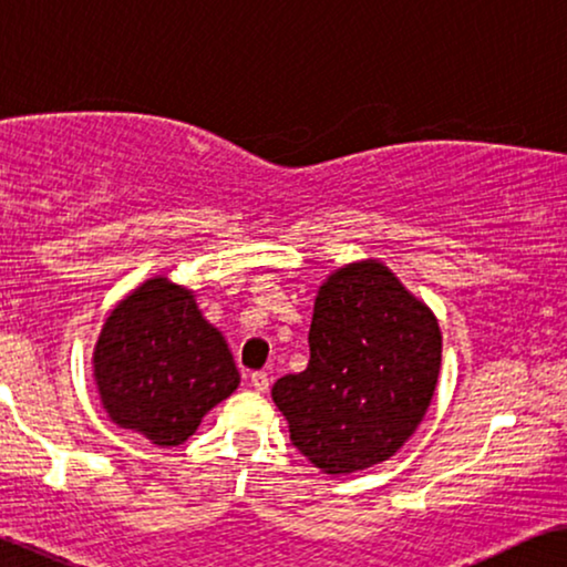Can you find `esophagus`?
<instances>
[{
	"label": "esophagus",
	"mask_w": 567,
	"mask_h": 567,
	"mask_svg": "<svg viewBox=\"0 0 567 567\" xmlns=\"http://www.w3.org/2000/svg\"><path fill=\"white\" fill-rule=\"evenodd\" d=\"M269 373H264V371H256V373H251V386L259 391V394H267L269 391Z\"/></svg>",
	"instance_id": "obj_1"
}]
</instances>
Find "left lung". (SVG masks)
<instances>
[{
	"label": "left lung",
	"instance_id": "left-lung-1",
	"mask_svg": "<svg viewBox=\"0 0 567 567\" xmlns=\"http://www.w3.org/2000/svg\"><path fill=\"white\" fill-rule=\"evenodd\" d=\"M311 360L271 386L290 441L323 474L386 462L433 402L443 334L435 313L379 259L331 271L316 290Z\"/></svg>",
	"mask_w": 567,
	"mask_h": 567
}]
</instances>
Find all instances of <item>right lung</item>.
Masks as SVG:
<instances>
[{
  "instance_id": "obj_1",
  "label": "right lung",
  "mask_w": 567,
  "mask_h": 567,
  "mask_svg": "<svg viewBox=\"0 0 567 567\" xmlns=\"http://www.w3.org/2000/svg\"><path fill=\"white\" fill-rule=\"evenodd\" d=\"M90 362L105 414L161 449L181 446L240 383L223 331L202 316L194 290L165 275L111 308Z\"/></svg>"
}]
</instances>
